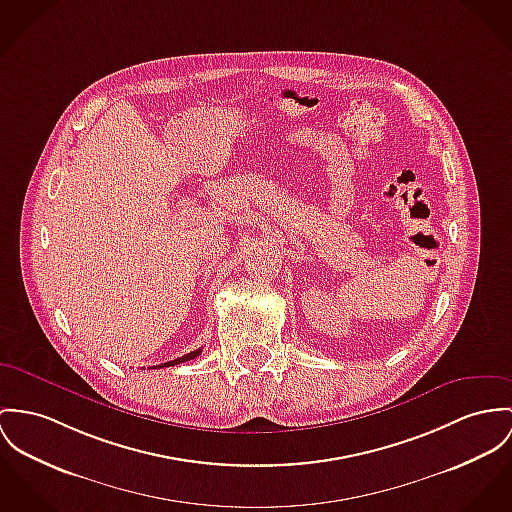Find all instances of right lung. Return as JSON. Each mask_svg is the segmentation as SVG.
I'll use <instances>...</instances> for the list:
<instances>
[{"mask_svg": "<svg viewBox=\"0 0 512 512\" xmlns=\"http://www.w3.org/2000/svg\"><path fill=\"white\" fill-rule=\"evenodd\" d=\"M202 353V349H197V351H193V353L185 354V356H179V358H175V360H169V362H165V364H159V366H154V368H163V366H175V364H181V362H187V360H193V358H197L198 354Z\"/></svg>", "mask_w": 512, "mask_h": 512, "instance_id": "obj_1", "label": "right lung"}]
</instances>
